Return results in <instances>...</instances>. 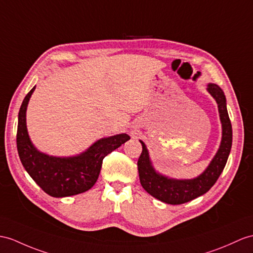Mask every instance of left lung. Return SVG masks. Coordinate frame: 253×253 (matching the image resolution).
Segmentation results:
<instances>
[{"label":"left lung","mask_w":253,"mask_h":253,"mask_svg":"<svg viewBox=\"0 0 253 253\" xmlns=\"http://www.w3.org/2000/svg\"><path fill=\"white\" fill-rule=\"evenodd\" d=\"M207 91L218 104V112L222 126V137L218 151L205 170L192 179H177L163 175L155 169L147 147L143 140V151L137 161L141 186L153 198L166 204L179 205L205 194L218 180L226 164L232 148V125L226 109L223 90L215 84H208Z\"/></svg>","instance_id":"8db88e82"}]
</instances>
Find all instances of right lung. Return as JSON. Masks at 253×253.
Masks as SVG:
<instances>
[{"label":"right lung","mask_w":253,"mask_h":253,"mask_svg":"<svg viewBox=\"0 0 253 253\" xmlns=\"http://www.w3.org/2000/svg\"><path fill=\"white\" fill-rule=\"evenodd\" d=\"M34 90L35 87L24 97L18 115L17 149L24 169L53 198L85 192L96 182L103 159L125 144L130 136L121 133L100 138L87 150L72 157H55L42 152L33 145L27 127V108Z\"/></svg>","instance_id":"right-lung-1"}]
</instances>
